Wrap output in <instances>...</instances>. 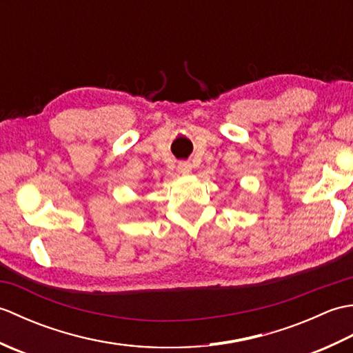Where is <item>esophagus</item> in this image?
Masks as SVG:
<instances>
[{
    "instance_id": "1",
    "label": "esophagus",
    "mask_w": 353,
    "mask_h": 353,
    "mask_svg": "<svg viewBox=\"0 0 353 353\" xmlns=\"http://www.w3.org/2000/svg\"><path fill=\"white\" fill-rule=\"evenodd\" d=\"M177 170H179V172H181V174H183V176H186V174H191V171H192V165H191L190 162H179V165H177Z\"/></svg>"
}]
</instances>
